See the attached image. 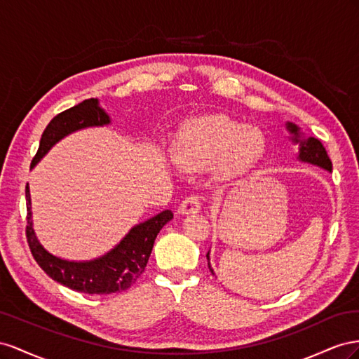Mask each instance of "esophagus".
Here are the masks:
<instances>
[{
	"label": "esophagus",
	"mask_w": 359,
	"mask_h": 359,
	"mask_svg": "<svg viewBox=\"0 0 359 359\" xmlns=\"http://www.w3.org/2000/svg\"><path fill=\"white\" fill-rule=\"evenodd\" d=\"M201 197L197 196V194H192V196H188L185 200H183L179 204L177 212L182 215H189V213H197L201 209Z\"/></svg>",
	"instance_id": "esophagus-1"
}]
</instances>
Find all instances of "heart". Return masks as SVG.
<instances>
[{"mask_svg": "<svg viewBox=\"0 0 359 359\" xmlns=\"http://www.w3.org/2000/svg\"><path fill=\"white\" fill-rule=\"evenodd\" d=\"M177 161L188 170L217 163L221 179L236 180L257 171L268 153V138L259 128L213 114L188 121L176 142Z\"/></svg>", "mask_w": 359, "mask_h": 359, "instance_id": "1", "label": "heart"}]
</instances>
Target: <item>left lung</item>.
<instances>
[{"label": "left lung", "mask_w": 359, "mask_h": 359, "mask_svg": "<svg viewBox=\"0 0 359 359\" xmlns=\"http://www.w3.org/2000/svg\"><path fill=\"white\" fill-rule=\"evenodd\" d=\"M287 129L294 135L293 141L299 142V159L301 161L314 163V165H319L327 171L332 170V162H331L330 156H327V153L319 140H316V138L299 140V129H298V126L292 125V123H289ZM206 257L209 260V252L206 254ZM209 269L213 273V271L210 268V263H209Z\"/></svg>", "instance_id": "8db88e82"}]
</instances>
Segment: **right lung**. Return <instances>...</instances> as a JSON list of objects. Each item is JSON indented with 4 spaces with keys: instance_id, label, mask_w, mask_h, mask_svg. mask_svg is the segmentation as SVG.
Here are the masks:
<instances>
[{
    "instance_id": "1",
    "label": "right lung",
    "mask_w": 359,
    "mask_h": 359,
    "mask_svg": "<svg viewBox=\"0 0 359 359\" xmlns=\"http://www.w3.org/2000/svg\"><path fill=\"white\" fill-rule=\"evenodd\" d=\"M109 117L97 104V99H87L81 104L60 112L43 130L40 146L32 161V168L42 159L57 141L70 132L88 126H104ZM27 198V242L34 260L46 275L66 287L88 294H109L129 289L144 272L153 243L161 229L171 218V210H163L144 222L135 225L126 238L107 255L91 262H67L49 254L39 243L32 222V200L28 183L25 187Z\"/></svg>"
}]
</instances>
